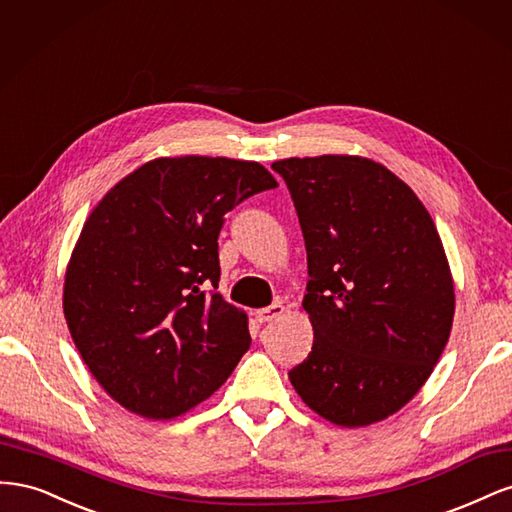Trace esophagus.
Wrapping results in <instances>:
<instances>
[{"instance_id":"esophagus-1","label":"esophagus","mask_w":512,"mask_h":512,"mask_svg":"<svg viewBox=\"0 0 512 512\" xmlns=\"http://www.w3.org/2000/svg\"><path fill=\"white\" fill-rule=\"evenodd\" d=\"M284 312H286V309H284L282 303H273L271 307L256 309L254 316H256V320H258L260 324H265V322H271V320H275V318H280Z\"/></svg>"}]
</instances>
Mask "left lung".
Returning <instances> with one entry per match:
<instances>
[{"mask_svg": "<svg viewBox=\"0 0 512 512\" xmlns=\"http://www.w3.org/2000/svg\"><path fill=\"white\" fill-rule=\"evenodd\" d=\"M307 250L314 346L288 378L324 421L367 427L421 391L453 329L455 282L438 228L406 181L363 156L271 164Z\"/></svg>", "mask_w": 512, "mask_h": 512, "instance_id": "1", "label": "left lung"}]
</instances>
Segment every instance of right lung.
Returning <instances> with one entry per match:
<instances>
[{"label": "right lung", "instance_id": "add662e5", "mask_svg": "<svg viewBox=\"0 0 512 512\" xmlns=\"http://www.w3.org/2000/svg\"><path fill=\"white\" fill-rule=\"evenodd\" d=\"M277 188L258 162L177 156L132 170L89 213L64 280V316L119 406L170 421L228 380L252 337L218 288V235L241 200Z\"/></svg>", "mask_w": 512, "mask_h": 512}]
</instances>
